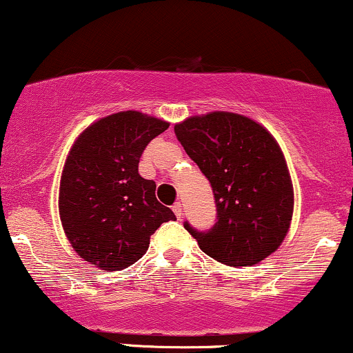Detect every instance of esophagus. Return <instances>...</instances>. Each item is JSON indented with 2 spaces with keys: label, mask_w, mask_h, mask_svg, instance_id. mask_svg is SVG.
<instances>
[{
  "label": "esophagus",
  "mask_w": 353,
  "mask_h": 353,
  "mask_svg": "<svg viewBox=\"0 0 353 353\" xmlns=\"http://www.w3.org/2000/svg\"><path fill=\"white\" fill-rule=\"evenodd\" d=\"M172 210H174V214H176V217H181L182 216V204H181V202H176V204L172 205Z\"/></svg>",
  "instance_id": "1"
}]
</instances>
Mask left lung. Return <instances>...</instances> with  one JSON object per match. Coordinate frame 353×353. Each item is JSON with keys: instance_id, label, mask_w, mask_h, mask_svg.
Instances as JSON below:
<instances>
[{"instance_id": "8db88e82", "label": "left lung", "mask_w": 353, "mask_h": 353, "mask_svg": "<svg viewBox=\"0 0 353 353\" xmlns=\"http://www.w3.org/2000/svg\"><path fill=\"white\" fill-rule=\"evenodd\" d=\"M177 139L208 177L217 222L184 228L202 252L230 267L255 265L281 247L294 214V185L275 137L250 117L228 111L190 116Z\"/></svg>"}]
</instances>
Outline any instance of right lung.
Returning a JSON list of instances; mask_svg holds the SVG:
<instances>
[{
  "mask_svg": "<svg viewBox=\"0 0 353 353\" xmlns=\"http://www.w3.org/2000/svg\"><path fill=\"white\" fill-rule=\"evenodd\" d=\"M168 121L139 111L101 117L76 137L59 182V217L81 259L123 270L148 250L154 230L176 216L139 176V157Z\"/></svg>",
  "mask_w": 353,
  "mask_h": 353,
  "instance_id": "right-lung-1",
  "label": "right lung"
}]
</instances>
